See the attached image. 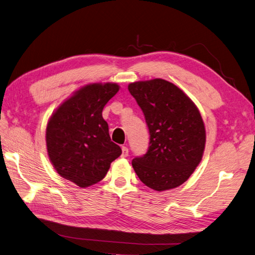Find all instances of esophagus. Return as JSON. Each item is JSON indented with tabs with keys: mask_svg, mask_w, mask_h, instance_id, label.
<instances>
[{
	"mask_svg": "<svg viewBox=\"0 0 255 255\" xmlns=\"http://www.w3.org/2000/svg\"><path fill=\"white\" fill-rule=\"evenodd\" d=\"M128 155V149L127 148V146H122V154L121 156L122 157H127Z\"/></svg>",
	"mask_w": 255,
	"mask_h": 255,
	"instance_id": "1",
	"label": "esophagus"
}]
</instances>
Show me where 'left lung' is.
I'll use <instances>...</instances> for the list:
<instances>
[{
    "mask_svg": "<svg viewBox=\"0 0 255 255\" xmlns=\"http://www.w3.org/2000/svg\"><path fill=\"white\" fill-rule=\"evenodd\" d=\"M150 132V145L132 166L146 186L164 191L186 182L202 159L206 133L198 107L174 84L163 79L128 86Z\"/></svg>",
    "mask_w": 255,
    "mask_h": 255,
    "instance_id": "8db88e82",
    "label": "left lung"
}]
</instances>
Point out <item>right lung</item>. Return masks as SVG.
I'll return each mask as SVG.
<instances>
[{
  "mask_svg": "<svg viewBox=\"0 0 255 255\" xmlns=\"http://www.w3.org/2000/svg\"><path fill=\"white\" fill-rule=\"evenodd\" d=\"M116 83L81 87L52 114L45 130L49 159L64 179L86 188L101 181L121 148L111 140L102 117L105 104L119 91Z\"/></svg>",
  "mask_w": 255,
  "mask_h": 255,
  "instance_id": "right-lung-1",
  "label": "right lung"
}]
</instances>
